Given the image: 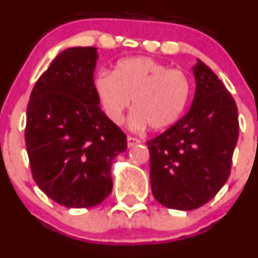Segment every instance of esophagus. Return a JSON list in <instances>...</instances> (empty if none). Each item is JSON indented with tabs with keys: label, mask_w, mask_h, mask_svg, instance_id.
<instances>
[{
	"label": "esophagus",
	"mask_w": 258,
	"mask_h": 258,
	"mask_svg": "<svg viewBox=\"0 0 258 258\" xmlns=\"http://www.w3.org/2000/svg\"><path fill=\"white\" fill-rule=\"evenodd\" d=\"M126 143H128V147H129V148H132V147H134V145L139 144L140 140H139V139H137V138L128 137V138H126Z\"/></svg>",
	"instance_id": "1"
}]
</instances>
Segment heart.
<instances>
[{"label": "heart", "mask_w": 258, "mask_h": 258, "mask_svg": "<svg viewBox=\"0 0 258 258\" xmlns=\"http://www.w3.org/2000/svg\"><path fill=\"white\" fill-rule=\"evenodd\" d=\"M94 89L104 113L115 124L123 120L133 99L134 111L128 125L133 132H143L148 125L165 129L182 116L189 100L190 81L183 71L138 56L119 61L114 73L99 71Z\"/></svg>", "instance_id": "obj_1"}]
</instances>
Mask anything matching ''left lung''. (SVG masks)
<instances>
[{
	"label": "left lung",
	"mask_w": 258,
	"mask_h": 258,
	"mask_svg": "<svg viewBox=\"0 0 258 258\" xmlns=\"http://www.w3.org/2000/svg\"><path fill=\"white\" fill-rule=\"evenodd\" d=\"M193 75L196 90L188 113L147 142L153 196L179 211L206 205L223 187L238 139L237 106L224 84L200 58Z\"/></svg>",
	"instance_id": "obj_1"
}]
</instances>
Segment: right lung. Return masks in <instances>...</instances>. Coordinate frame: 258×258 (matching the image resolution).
Here are the masks:
<instances>
[{"label":"right lung","instance_id":"1","mask_svg":"<svg viewBox=\"0 0 258 258\" xmlns=\"http://www.w3.org/2000/svg\"><path fill=\"white\" fill-rule=\"evenodd\" d=\"M96 47L62 51L30 95L25 140L32 177L61 206H98L113 189L111 165L126 137L101 110L94 89Z\"/></svg>","mask_w":258,"mask_h":258}]
</instances>
